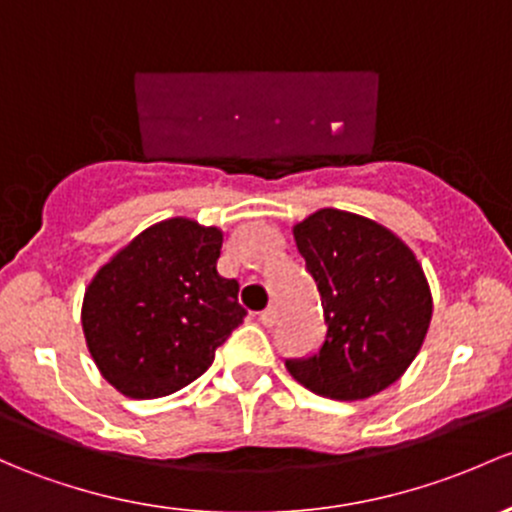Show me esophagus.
<instances>
[{"instance_id": "34e87169", "label": "esophagus", "mask_w": 512, "mask_h": 512, "mask_svg": "<svg viewBox=\"0 0 512 512\" xmlns=\"http://www.w3.org/2000/svg\"><path fill=\"white\" fill-rule=\"evenodd\" d=\"M277 316H279V311L274 309V306H267V309L260 314L262 326H274V324H277Z\"/></svg>"}]
</instances>
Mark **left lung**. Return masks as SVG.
I'll return each mask as SVG.
<instances>
[{"mask_svg":"<svg viewBox=\"0 0 512 512\" xmlns=\"http://www.w3.org/2000/svg\"><path fill=\"white\" fill-rule=\"evenodd\" d=\"M294 240L324 306L326 336L287 360L297 383L331 400H365L410 368L432 321V292L414 252L375 220L321 208Z\"/></svg>","mask_w":512,"mask_h":512,"instance_id":"8db88e82","label":"left lung"}]
</instances>
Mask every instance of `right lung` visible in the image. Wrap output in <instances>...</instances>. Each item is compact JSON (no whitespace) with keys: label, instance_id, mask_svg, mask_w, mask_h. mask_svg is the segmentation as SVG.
Returning <instances> with one entry per match:
<instances>
[{"label":"right lung","instance_id":"right-lung-1","mask_svg":"<svg viewBox=\"0 0 512 512\" xmlns=\"http://www.w3.org/2000/svg\"><path fill=\"white\" fill-rule=\"evenodd\" d=\"M223 230L169 218L142 230L83 297L85 343L115 390L171 395L211 368L215 348L245 319L240 284L218 274Z\"/></svg>","mask_w":512,"mask_h":512}]
</instances>
